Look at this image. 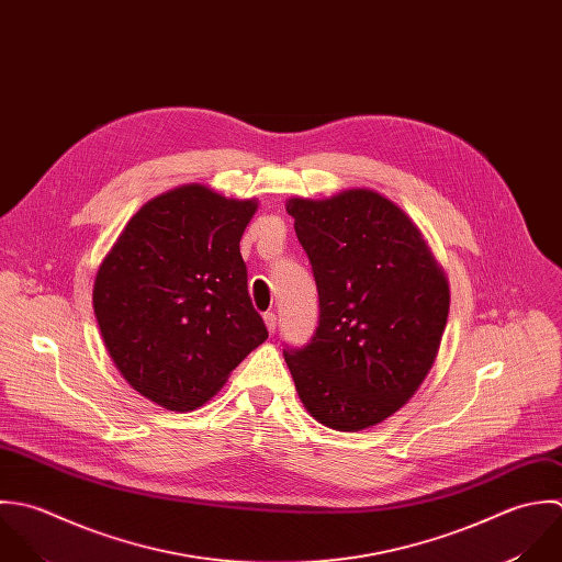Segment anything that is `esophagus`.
<instances>
[{
	"mask_svg": "<svg viewBox=\"0 0 562 562\" xmlns=\"http://www.w3.org/2000/svg\"><path fill=\"white\" fill-rule=\"evenodd\" d=\"M263 323H266V329H268L270 334L277 331V314H274V312H266V314H263Z\"/></svg>",
	"mask_w": 562,
	"mask_h": 562,
	"instance_id": "34e87169",
	"label": "esophagus"
}]
</instances>
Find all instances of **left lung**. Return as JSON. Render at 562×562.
<instances>
[{
	"instance_id": "1",
	"label": "left lung",
	"mask_w": 562,
	"mask_h": 562,
	"mask_svg": "<svg viewBox=\"0 0 562 562\" xmlns=\"http://www.w3.org/2000/svg\"><path fill=\"white\" fill-rule=\"evenodd\" d=\"M318 288V327L285 349L307 412L338 431L392 416L429 373L449 314V281L418 226L373 189L290 198Z\"/></svg>"
}]
</instances>
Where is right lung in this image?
<instances>
[{
	"label": "right lung",
	"mask_w": 562,
	"mask_h": 562,
	"mask_svg": "<svg viewBox=\"0 0 562 562\" xmlns=\"http://www.w3.org/2000/svg\"><path fill=\"white\" fill-rule=\"evenodd\" d=\"M257 200L191 183L146 202L93 283V312L124 379L172 412L206 403L268 338L239 239Z\"/></svg>",
	"instance_id": "add662e5"
}]
</instances>
